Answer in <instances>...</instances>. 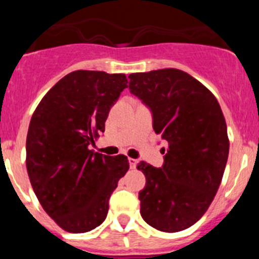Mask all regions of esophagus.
I'll list each match as a JSON object with an SVG mask.
<instances>
[{
	"label": "esophagus",
	"instance_id": "1",
	"mask_svg": "<svg viewBox=\"0 0 259 259\" xmlns=\"http://www.w3.org/2000/svg\"><path fill=\"white\" fill-rule=\"evenodd\" d=\"M128 162H130V167H131V168H136L137 166L136 159H134V158H128Z\"/></svg>",
	"mask_w": 259,
	"mask_h": 259
}]
</instances>
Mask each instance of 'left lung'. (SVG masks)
Returning <instances> with one entry per match:
<instances>
[{"mask_svg":"<svg viewBox=\"0 0 259 259\" xmlns=\"http://www.w3.org/2000/svg\"><path fill=\"white\" fill-rule=\"evenodd\" d=\"M128 77L130 91L149 107L154 132L167 143L163 166L137 164L146 179L139 193L141 217L155 230L179 232L206 212L221 185L230 150L226 119L214 95L184 71Z\"/></svg>","mask_w":259,"mask_h":259,"instance_id":"left-lung-1","label":"left lung"}]
</instances>
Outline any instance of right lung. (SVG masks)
I'll use <instances>...</instances> for the list:
<instances>
[{
    "label": "right lung",
    "instance_id": "right-lung-1",
    "mask_svg": "<svg viewBox=\"0 0 259 259\" xmlns=\"http://www.w3.org/2000/svg\"><path fill=\"white\" fill-rule=\"evenodd\" d=\"M124 74L77 70L42 97L27 134V172L36 197L59 227L95 230L106 218L109 198L125 175V155L88 146L105 131L109 111L127 88Z\"/></svg>",
    "mask_w": 259,
    "mask_h": 259
}]
</instances>
